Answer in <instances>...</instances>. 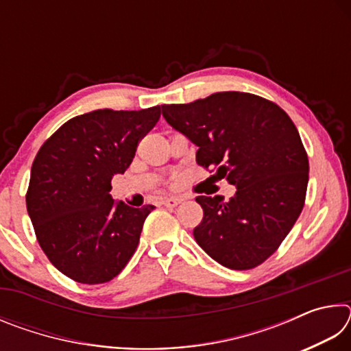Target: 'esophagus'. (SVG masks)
<instances>
[{"mask_svg": "<svg viewBox=\"0 0 351 351\" xmlns=\"http://www.w3.org/2000/svg\"><path fill=\"white\" fill-rule=\"evenodd\" d=\"M181 198H178V197H165V198H162V204L165 206V207H176L178 204H181Z\"/></svg>", "mask_w": 351, "mask_h": 351, "instance_id": "esophagus-1", "label": "esophagus"}]
</instances>
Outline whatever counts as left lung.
I'll return each mask as SVG.
<instances>
[{"instance_id": "1", "label": "left lung", "mask_w": 351, "mask_h": 351, "mask_svg": "<svg viewBox=\"0 0 351 351\" xmlns=\"http://www.w3.org/2000/svg\"><path fill=\"white\" fill-rule=\"evenodd\" d=\"M161 108L169 125L198 147L197 162L237 187L229 201L197 197L204 217L195 240L226 268L263 263L305 203L310 165L293 121L274 102L239 91Z\"/></svg>"}]
</instances>
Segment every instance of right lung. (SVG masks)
I'll return each mask as SVG.
<instances>
[{"mask_svg":"<svg viewBox=\"0 0 351 351\" xmlns=\"http://www.w3.org/2000/svg\"><path fill=\"white\" fill-rule=\"evenodd\" d=\"M161 108L96 110L69 119L34 159L26 207L46 257L73 280L110 282L138 247L154 206L111 198V180L132 164Z\"/></svg>","mask_w":351,"mask_h":351,"instance_id":"1","label":"right lung"}]
</instances>
